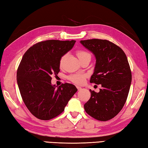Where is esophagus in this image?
Instances as JSON below:
<instances>
[{"label":"esophagus","instance_id":"obj_1","mask_svg":"<svg viewBox=\"0 0 148 148\" xmlns=\"http://www.w3.org/2000/svg\"><path fill=\"white\" fill-rule=\"evenodd\" d=\"M76 88H77V89L78 90H81V89H82V88H81L79 87V86H76Z\"/></svg>","mask_w":148,"mask_h":148}]
</instances>
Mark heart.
Wrapping results in <instances>:
<instances>
[{
  "mask_svg": "<svg viewBox=\"0 0 148 148\" xmlns=\"http://www.w3.org/2000/svg\"><path fill=\"white\" fill-rule=\"evenodd\" d=\"M76 55L80 60H81L86 57H91V55L88 52L84 51V50H83V49L77 50ZM67 55L65 54L62 56L60 60L59 64H60V67H62L63 65H64V64L66 58H67ZM86 76H87L86 74H85L76 73V74H72L71 75H69V76L67 77V78L69 81H71V82H72L73 83L81 85V84H83L84 83V81L86 79Z\"/></svg>",
  "mask_w": 148,
  "mask_h": 148,
  "instance_id": "b5f03b06",
  "label": "heart"
}]
</instances>
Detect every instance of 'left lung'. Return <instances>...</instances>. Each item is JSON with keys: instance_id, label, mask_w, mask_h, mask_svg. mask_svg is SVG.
Masks as SVG:
<instances>
[{"instance_id": "8db88e82", "label": "left lung", "mask_w": 148, "mask_h": 148, "mask_svg": "<svg viewBox=\"0 0 148 148\" xmlns=\"http://www.w3.org/2000/svg\"><path fill=\"white\" fill-rule=\"evenodd\" d=\"M80 42L96 58L90 82L102 85L99 93L90 90L91 97L84 103V110L97 120L108 121L120 112L129 93L132 72L127 57L121 48L108 40L92 39Z\"/></svg>"}]
</instances>
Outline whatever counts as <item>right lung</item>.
I'll list each match as a JSON object with an SVG mask.
<instances>
[{
	"label": "right lung",
	"instance_id": "1",
	"mask_svg": "<svg viewBox=\"0 0 148 148\" xmlns=\"http://www.w3.org/2000/svg\"><path fill=\"white\" fill-rule=\"evenodd\" d=\"M75 42L43 40L31 46L23 56L17 70V83L23 102L37 118L49 120L60 114L77 91L70 83L56 88L51 83L52 75L60 72V60Z\"/></svg>",
	"mask_w": 148,
	"mask_h": 148
}]
</instances>
